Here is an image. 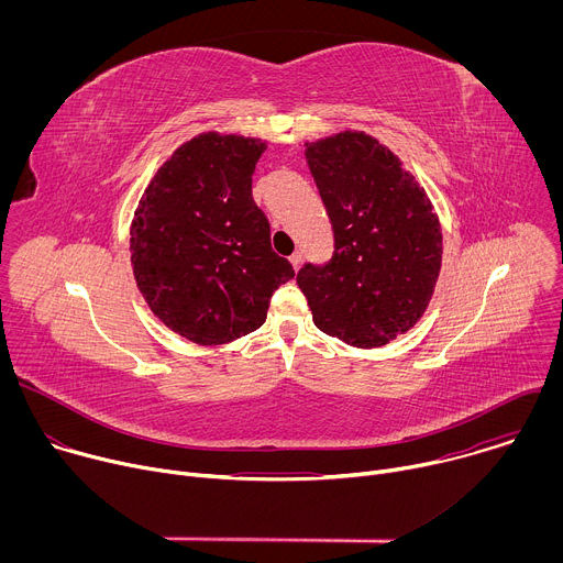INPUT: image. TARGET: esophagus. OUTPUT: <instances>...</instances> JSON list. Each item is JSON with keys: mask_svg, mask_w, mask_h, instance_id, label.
I'll list each match as a JSON object with an SVG mask.
<instances>
[{"mask_svg": "<svg viewBox=\"0 0 563 563\" xmlns=\"http://www.w3.org/2000/svg\"><path fill=\"white\" fill-rule=\"evenodd\" d=\"M289 263H291V267L298 272V269H300V263H302V256H300V254H294V256H289Z\"/></svg>", "mask_w": 563, "mask_h": 563, "instance_id": "esophagus-1", "label": "esophagus"}]
</instances>
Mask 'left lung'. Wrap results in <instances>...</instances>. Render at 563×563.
<instances>
[{
	"mask_svg": "<svg viewBox=\"0 0 563 563\" xmlns=\"http://www.w3.org/2000/svg\"><path fill=\"white\" fill-rule=\"evenodd\" d=\"M323 198L334 256L296 283L313 325L361 350L383 347L426 313L441 272L443 235L426 189L365 131L305 142Z\"/></svg>",
	"mask_w": 563,
	"mask_h": 563,
	"instance_id": "8db88e82",
	"label": "left lung"
}]
</instances>
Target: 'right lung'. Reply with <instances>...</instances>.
Segmentation results:
<instances>
[{
  "label": "right lung",
  "mask_w": 563,
  "mask_h": 563,
  "mask_svg": "<svg viewBox=\"0 0 563 563\" xmlns=\"http://www.w3.org/2000/svg\"><path fill=\"white\" fill-rule=\"evenodd\" d=\"M267 142L207 131L180 144L146 185L131 222L137 289L163 323L198 345L256 332L294 278L252 198Z\"/></svg>",
  "instance_id": "1"
}]
</instances>
